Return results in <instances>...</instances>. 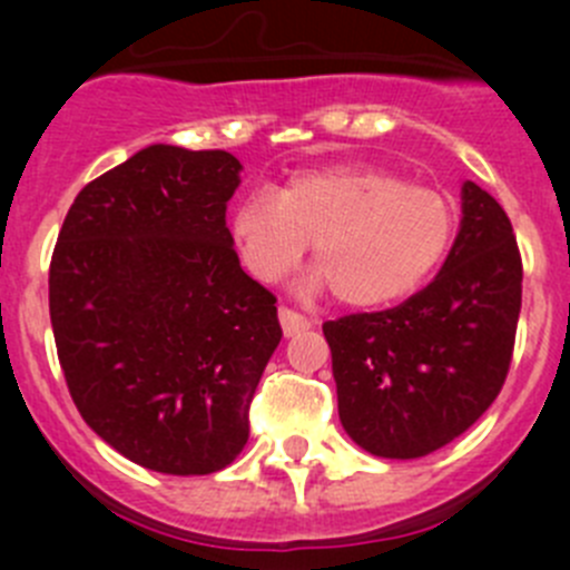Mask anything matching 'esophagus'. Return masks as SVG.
<instances>
[{
  "instance_id": "esophagus-1",
  "label": "esophagus",
  "mask_w": 570,
  "mask_h": 570,
  "mask_svg": "<svg viewBox=\"0 0 570 570\" xmlns=\"http://www.w3.org/2000/svg\"><path fill=\"white\" fill-rule=\"evenodd\" d=\"M278 320H281V327H284V336H297V333L308 327V320L289 306L278 308Z\"/></svg>"
}]
</instances>
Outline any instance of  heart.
<instances>
[{
    "instance_id": "obj_1",
    "label": "heart",
    "mask_w": 570,
    "mask_h": 570,
    "mask_svg": "<svg viewBox=\"0 0 570 570\" xmlns=\"http://www.w3.org/2000/svg\"><path fill=\"white\" fill-rule=\"evenodd\" d=\"M455 206L441 189L366 165L303 170L250 193L234 209L232 239L253 278H284L314 243V289L353 308L411 295L444 258Z\"/></svg>"
}]
</instances>
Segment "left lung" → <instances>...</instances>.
<instances>
[{
  "mask_svg": "<svg viewBox=\"0 0 570 570\" xmlns=\"http://www.w3.org/2000/svg\"><path fill=\"white\" fill-rule=\"evenodd\" d=\"M521 278L510 217L465 181L461 232L433 284L386 312L322 325L350 439L377 458L411 461L465 433L508 377Z\"/></svg>",
  "mask_w": 570,
  "mask_h": 570,
  "instance_id": "obj_1",
  "label": "left lung"
}]
</instances>
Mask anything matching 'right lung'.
I'll use <instances>...</instances> for the list:
<instances>
[{
	"label": "right lung",
	"mask_w": 570,
	"mask_h": 570,
	"mask_svg": "<svg viewBox=\"0 0 570 570\" xmlns=\"http://www.w3.org/2000/svg\"><path fill=\"white\" fill-rule=\"evenodd\" d=\"M239 170L228 151L142 148L77 195L51 253L73 405L112 450L163 474H212L243 452L284 336L226 226Z\"/></svg>",
	"instance_id": "1"
}]
</instances>
